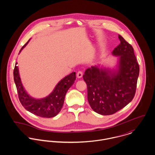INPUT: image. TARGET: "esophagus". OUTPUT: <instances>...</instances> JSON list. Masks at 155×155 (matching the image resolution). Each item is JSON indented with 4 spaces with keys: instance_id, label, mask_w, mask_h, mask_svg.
I'll return each instance as SVG.
<instances>
[{
    "instance_id": "esophagus-1",
    "label": "esophagus",
    "mask_w": 155,
    "mask_h": 155,
    "mask_svg": "<svg viewBox=\"0 0 155 155\" xmlns=\"http://www.w3.org/2000/svg\"><path fill=\"white\" fill-rule=\"evenodd\" d=\"M83 76V73L82 71H78L77 73V77L78 78H81Z\"/></svg>"
}]
</instances>
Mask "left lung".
<instances>
[{
  "label": "left lung",
  "mask_w": 155,
  "mask_h": 155,
  "mask_svg": "<svg viewBox=\"0 0 155 155\" xmlns=\"http://www.w3.org/2000/svg\"><path fill=\"white\" fill-rule=\"evenodd\" d=\"M120 44L112 52L119 56L117 70L92 66L83 76L87 85L88 100L92 110L102 115H110L121 110L133 100L137 88L140 67L131 45L120 35Z\"/></svg>",
  "instance_id": "left-lung-1"
}]
</instances>
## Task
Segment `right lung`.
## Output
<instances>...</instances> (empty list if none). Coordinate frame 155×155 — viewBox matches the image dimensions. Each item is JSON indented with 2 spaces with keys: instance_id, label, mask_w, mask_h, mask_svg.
<instances>
[{
  "instance_id": "add662e5",
  "label": "right lung",
  "mask_w": 155,
  "mask_h": 155,
  "mask_svg": "<svg viewBox=\"0 0 155 155\" xmlns=\"http://www.w3.org/2000/svg\"><path fill=\"white\" fill-rule=\"evenodd\" d=\"M28 41L22 46L20 52ZM76 78V73H71L60 81L48 97L42 99H35L28 95L23 88L18 66H15L14 70V79L22 106L30 113L42 117L50 118L58 114L63 107L67 92L74 84Z\"/></svg>"
}]
</instances>
